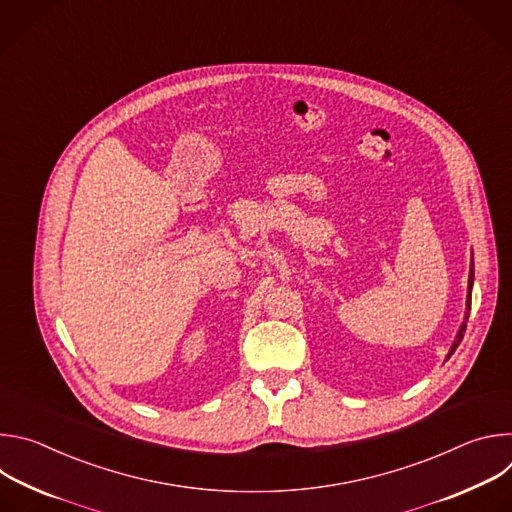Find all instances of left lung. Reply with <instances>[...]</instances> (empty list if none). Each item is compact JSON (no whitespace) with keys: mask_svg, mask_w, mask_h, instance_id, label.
Here are the masks:
<instances>
[{"mask_svg":"<svg viewBox=\"0 0 512 512\" xmlns=\"http://www.w3.org/2000/svg\"><path fill=\"white\" fill-rule=\"evenodd\" d=\"M472 283H474V261H472V267H470V275H468V298H466V316H464V322L456 334V340L448 352V358L454 354V350L460 346L462 338H464V332H466V322H468V316H470V304H472Z\"/></svg>","mask_w":512,"mask_h":512,"instance_id":"8db88e82","label":"left lung"}]
</instances>
